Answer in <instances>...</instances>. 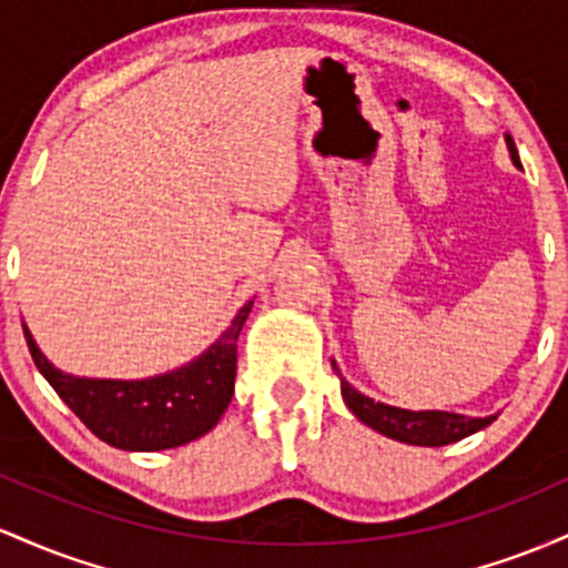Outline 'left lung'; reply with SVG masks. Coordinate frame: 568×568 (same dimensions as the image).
Returning <instances> with one entry per match:
<instances>
[{
	"label": "left lung",
	"mask_w": 568,
	"mask_h": 568,
	"mask_svg": "<svg viewBox=\"0 0 568 568\" xmlns=\"http://www.w3.org/2000/svg\"><path fill=\"white\" fill-rule=\"evenodd\" d=\"M505 142H507L513 163L520 165L518 146H515L509 133H505ZM333 369L341 375L335 359H333ZM341 394L343 399H346L348 410H352L362 424L369 426V429H375L384 437L397 439V443L422 445V448H439V445L458 443V439L475 435V432L486 429L490 422H496V416L473 418V416H464V413H450V410H405V407L375 403L373 397H365L362 392H356L343 375H341Z\"/></svg>",
	"instance_id": "obj_1"
}]
</instances>
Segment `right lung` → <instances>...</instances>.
Returning <instances> with one entry per match:
<instances>
[{
  "instance_id": "right-lung-1",
  "label": "right lung",
  "mask_w": 568,
  "mask_h": 568,
  "mask_svg": "<svg viewBox=\"0 0 568 568\" xmlns=\"http://www.w3.org/2000/svg\"><path fill=\"white\" fill-rule=\"evenodd\" d=\"M252 305H241L225 333L187 365L136 381L63 373L40 352L27 324L23 335L44 381L95 437L120 450H165L212 432L231 405L235 343Z\"/></svg>"
}]
</instances>
